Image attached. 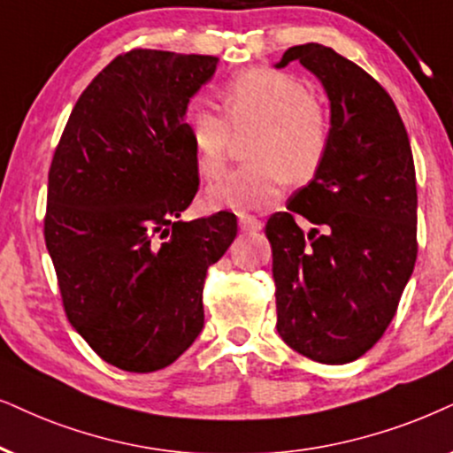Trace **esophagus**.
I'll list each match as a JSON object with an SVG mask.
<instances>
[{"mask_svg": "<svg viewBox=\"0 0 453 453\" xmlns=\"http://www.w3.org/2000/svg\"><path fill=\"white\" fill-rule=\"evenodd\" d=\"M238 227L242 232H259L263 227V223L257 219V217H250V215H240L238 217Z\"/></svg>", "mask_w": 453, "mask_h": 453, "instance_id": "obj_1", "label": "esophagus"}]
</instances>
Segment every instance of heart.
<instances>
[{
    "label": "heart",
    "instance_id": "1",
    "mask_svg": "<svg viewBox=\"0 0 453 453\" xmlns=\"http://www.w3.org/2000/svg\"><path fill=\"white\" fill-rule=\"evenodd\" d=\"M219 98L223 117L204 102H192L184 114L200 173H219L232 131H255L244 150L249 163L209 186L211 207L238 213L261 209L278 196L282 180L301 184L322 167L330 144V119L307 85L293 74L246 68L223 83Z\"/></svg>",
    "mask_w": 453,
    "mask_h": 453
}]
</instances>
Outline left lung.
Here are the masks:
<instances>
[{"label": "left lung", "instance_id": "1", "mask_svg": "<svg viewBox=\"0 0 453 453\" xmlns=\"http://www.w3.org/2000/svg\"><path fill=\"white\" fill-rule=\"evenodd\" d=\"M293 60L328 94L330 144L288 211L267 219L276 328L313 362L349 364L385 334L414 272V157L397 106L362 66L319 43L288 48L278 66Z\"/></svg>", "mask_w": 453, "mask_h": 453}]
</instances>
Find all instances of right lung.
<instances>
[{"label":"right lung","mask_w":453,"mask_h":453,"mask_svg":"<svg viewBox=\"0 0 453 453\" xmlns=\"http://www.w3.org/2000/svg\"><path fill=\"white\" fill-rule=\"evenodd\" d=\"M215 56L131 50L74 104L48 173L43 236L62 307L104 362L167 368L204 326L207 269L236 238V215L181 221L198 192L184 127Z\"/></svg>","instance_id":"1"}]
</instances>
